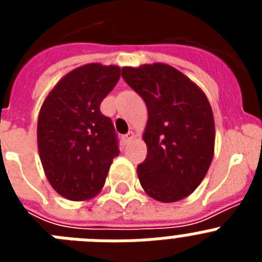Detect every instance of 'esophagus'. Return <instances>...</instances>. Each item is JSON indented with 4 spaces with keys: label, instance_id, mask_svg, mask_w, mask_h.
Wrapping results in <instances>:
<instances>
[{
    "label": "esophagus",
    "instance_id": "34e87169",
    "mask_svg": "<svg viewBox=\"0 0 262 262\" xmlns=\"http://www.w3.org/2000/svg\"><path fill=\"white\" fill-rule=\"evenodd\" d=\"M134 136H135V135H134L133 131H129L128 134H126V135L123 136V143H124V144H127V143L131 142V140H133V139H134Z\"/></svg>",
    "mask_w": 262,
    "mask_h": 262
}]
</instances>
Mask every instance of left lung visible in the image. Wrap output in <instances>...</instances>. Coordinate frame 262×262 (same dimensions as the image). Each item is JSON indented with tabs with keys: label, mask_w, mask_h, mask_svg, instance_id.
<instances>
[{
	"label": "left lung",
	"mask_w": 262,
	"mask_h": 262,
	"mask_svg": "<svg viewBox=\"0 0 262 262\" xmlns=\"http://www.w3.org/2000/svg\"><path fill=\"white\" fill-rule=\"evenodd\" d=\"M122 76L148 110L147 157L136 170L140 185L159 202L184 200L200 186L214 157L209 99L182 72L163 62L124 67Z\"/></svg>",
	"instance_id": "8db88e82"
}]
</instances>
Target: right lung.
<instances>
[{
  "instance_id": "1",
  "label": "right lung",
  "mask_w": 262,
  "mask_h": 262,
  "mask_svg": "<svg viewBox=\"0 0 262 262\" xmlns=\"http://www.w3.org/2000/svg\"><path fill=\"white\" fill-rule=\"evenodd\" d=\"M119 77L117 66L85 64L67 73L41 105L39 156L53 190L67 200L96 196L119 155L113 122L99 111Z\"/></svg>"
}]
</instances>
